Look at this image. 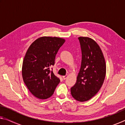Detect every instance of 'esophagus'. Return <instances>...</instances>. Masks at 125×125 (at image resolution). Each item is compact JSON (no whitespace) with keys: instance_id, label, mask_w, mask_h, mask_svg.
Here are the masks:
<instances>
[{"instance_id":"34e87169","label":"esophagus","mask_w":125,"mask_h":125,"mask_svg":"<svg viewBox=\"0 0 125 125\" xmlns=\"http://www.w3.org/2000/svg\"><path fill=\"white\" fill-rule=\"evenodd\" d=\"M67 77H68V75H65V76H63V77H62L63 79V80L66 79L67 78Z\"/></svg>"}]
</instances>
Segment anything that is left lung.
<instances>
[{"mask_svg":"<svg viewBox=\"0 0 125 125\" xmlns=\"http://www.w3.org/2000/svg\"><path fill=\"white\" fill-rule=\"evenodd\" d=\"M78 39L82 54L81 67L71 93L76 100L84 102L90 100L100 89L106 67L102 51L94 40L88 37H79Z\"/></svg>","mask_w":125,"mask_h":125,"instance_id":"left-lung-1","label":"left lung"}]
</instances>
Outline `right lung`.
Segmentation results:
<instances>
[{
  "instance_id": "obj_1",
  "label": "right lung",
  "mask_w": 125,
  "mask_h": 125,
  "mask_svg": "<svg viewBox=\"0 0 125 125\" xmlns=\"http://www.w3.org/2000/svg\"><path fill=\"white\" fill-rule=\"evenodd\" d=\"M64 42L65 40L60 37H41L33 41L27 50L22 63V78L36 98H50L60 83V79L50 68L54 64L57 53Z\"/></svg>"
}]
</instances>
